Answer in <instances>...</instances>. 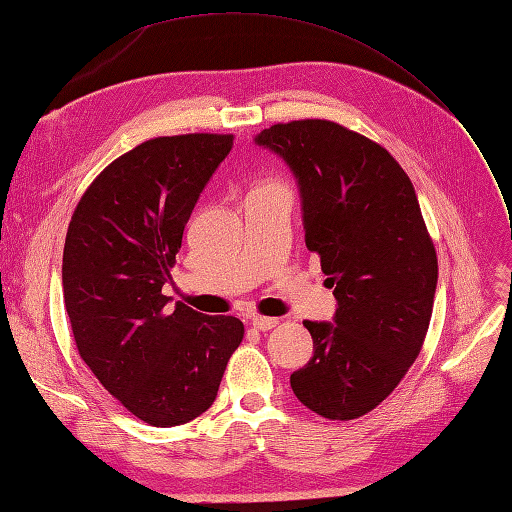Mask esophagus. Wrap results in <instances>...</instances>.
Segmentation results:
<instances>
[{
	"instance_id": "obj_1",
	"label": "esophagus",
	"mask_w": 512,
	"mask_h": 512,
	"mask_svg": "<svg viewBox=\"0 0 512 512\" xmlns=\"http://www.w3.org/2000/svg\"><path fill=\"white\" fill-rule=\"evenodd\" d=\"M252 326H254L256 330H260V332H267V330H271V328H276V326H278V319H273V317H263V315H256V317H252Z\"/></svg>"
}]
</instances>
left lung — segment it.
<instances>
[{"label": "left lung", "instance_id": "left-lung-1", "mask_svg": "<svg viewBox=\"0 0 512 512\" xmlns=\"http://www.w3.org/2000/svg\"><path fill=\"white\" fill-rule=\"evenodd\" d=\"M256 143L284 158L302 193L306 247L336 297L334 323L304 321L313 358L291 389L313 413L350 421L402 382L428 334L439 263L406 171L341 123H276Z\"/></svg>", "mask_w": 512, "mask_h": 512}]
</instances>
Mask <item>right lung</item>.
<instances>
[{"label": "right lung", "instance_id": "right-lung-1", "mask_svg": "<svg viewBox=\"0 0 512 512\" xmlns=\"http://www.w3.org/2000/svg\"><path fill=\"white\" fill-rule=\"evenodd\" d=\"M232 134L158 136L112 160L84 191L62 254L78 354L104 389L156 428L213 406L243 321L169 308L184 226L230 154Z\"/></svg>", "mask_w": 512, "mask_h": 512}]
</instances>
